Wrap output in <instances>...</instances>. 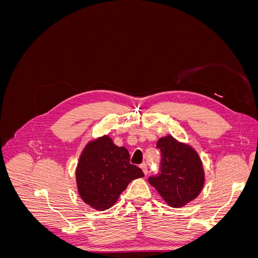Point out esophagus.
<instances>
[{
    "instance_id": "34e87169",
    "label": "esophagus",
    "mask_w": 258,
    "mask_h": 258,
    "mask_svg": "<svg viewBox=\"0 0 258 258\" xmlns=\"http://www.w3.org/2000/svg\"><path fill=\"white\" fill-rule=\"evenodd\" d=\"M140 167H141V169H142V171H143V172H144V174H147V171H148V167H147V165H146V163H142V165H141V166H140Z\"/></svg>"
}]
</instances>
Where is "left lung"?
Masks as SVG:
<instances>
[{
	"instance_id": "obj_1",
	"label": "left lung",
	"mask_w": 258,
	"mask_h": 258,
	"mask_svg": "<svg viewBox=\"0 0 258 258\" xmlns=\"http://www.w3.org/2000/svg\"><path fill=\"white\" fill-rule=\"evenodd\" d=\"M159 172L148 178L160 196L173 208L183 207L196 198L205 182L204 168L191 147L177 142L171 136L158 140Z\"/></svg>"
}]
</instances>
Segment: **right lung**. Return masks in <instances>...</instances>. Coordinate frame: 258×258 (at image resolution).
<instances>
[{
	"mask_svg": "<svg viewBox=\"0 0 258 258\" xmlns=\"http://www.w3.org/2000/svg\"><path fill=\"white\" fill-rule=\"evenodd\" d=\"M142 176V169L130 163L127 148L115 145L106 136L85 147L76 169L82 199L101 211L114 206L132 179Z\"/></svg>",
	"mask_w": 258,
	"mask_h": 258,
	"instance_id": "1",
	"label": "right lung"
}]
</instances>
